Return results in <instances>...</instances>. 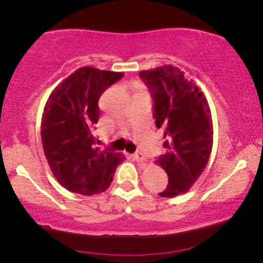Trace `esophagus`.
Here are the masks:
<instances>
[{"label":"esophagus","mask_w":263,"mask_h":263,"mask_svg":"<svg viewBox=\"0 0 263 263\" xmlns=\"http://www.w3.org/2000/svg\"><path fill=\"white\" fill-rule=\"evenodd\" d=\"M134 158L136 159V161H139V163H143V161H146V157L142 152H136L134 154Z\"/></svg>","instance_id":"34e87169"}]
</instances>
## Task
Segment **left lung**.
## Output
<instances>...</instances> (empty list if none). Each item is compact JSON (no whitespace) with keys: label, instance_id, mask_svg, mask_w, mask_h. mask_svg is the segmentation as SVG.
I'll return each mask as SVG.
<instances>
[{"label":"left lung","instance_id":"1","mask_svg":"<svg viewBox=\"0 0 263 263\" xmlns=\"http://www.w3.org/2000/svg\"><path fill=\"white\" fill-rule=\"evenodd\" d=\"M153 99L156 127L164 130L166 153L157 163L166 171L168 183L161 197L186 193L202 174L213 145L210 105L200 88L172 66L139 74Z\"/></svg>","mask_w":263,"mask_h":263}]
</instances>
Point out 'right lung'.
I'll return each mask as SVG.
<instances>
[{
	"label": "right lung",
	"instance_id": "obj_1",
	"mask_svg": "<svg viewBox=\"0 0 263 263\" xmlns=\"http://www.w3.org/2000/svg\"><path fill=\"white\" fill-rule=\"evenodd\" d=\"M123 73L82 67L50 95L42 118V143L52 174L71 193L105 192L122 153L100 151L95 129L100 116L99 98Z\"/></svg>",
	"mask_w": 263,
	"mask_h": 263
}]
</instances>
